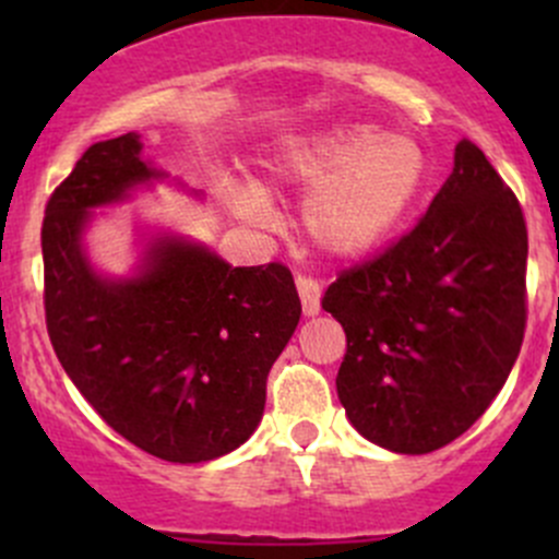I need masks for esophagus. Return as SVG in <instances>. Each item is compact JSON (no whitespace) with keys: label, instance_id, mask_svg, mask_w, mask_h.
<instances>
[{"label":"esophagus","instance_id":"esophagus-1","mask_svg":"<svg viewBox=\"0 0 559 559\" xmlns=\"http://www.w3.org/2000/svg\"><path fill=\"white\" fill-rule=\"evenodd\" d=\"M295 284H297V292H300L302 313H306V316L319 313L321 311V286H319V281L308 278V275H297Z\"/></svg>","mask_w":559,"mask_h":559}]
</instances>
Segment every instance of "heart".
Segmentation results:
<instances>
[{
    "label": "heart",
    "instance_id": "obj_1",
    "mask_svg": "<svg viewBox=\"0 0 559 559\" xmlns=\"http://www.w3.org/2000/svg\"><path fill=\"white\" fill-rule=\"evenodd\" d=\"M273 189H308L300 229L319 251L354 259L379 248L419 200L427 156L414 138L379 123H326L289 138L264 165ZM224 202L238 218L264 224L270 197L253 183H227Z\"/></svg>",
    "mask_w": 559,
    "mask_h": 559
}]
</instances>
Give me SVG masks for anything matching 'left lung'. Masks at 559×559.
Segmentation results:
<instances>
[{
	"label": "left lung",
	"instance_id": "obj_1",
	"mask_svg": "<svg viewBox=\"0 0 559 559\" xmlns=\"http://www.w3.org/2000/svg\"><path fill=\"white\" fill-rule=\"evenodd\" d=\"M520 200L471 140L411 233L321 297L341 321L337 397L359 436L397 454L460 438L520 357L527 321Z\"/></svg>",
	"mask_w": 559,
	"mask_h": 559
}]
</instances>
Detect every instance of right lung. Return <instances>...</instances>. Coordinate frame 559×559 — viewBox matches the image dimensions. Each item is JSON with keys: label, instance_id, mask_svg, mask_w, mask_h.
<instances>
[{"label": "right lung", "instance_id": "right-lung-1", "mask_svg": "<svg viewBox=\"0 0 559 559\" xmlns=\"http://www.w3.org/2000/svg\"><path fill=\"white\" fill-rule=\"evenodd\" d=\"M159 178L140 134L127 132L94 143L56 186L43 218L45 324L61 368L107 425L186 465L251 438L302 308L284 264L233 267L173 233L148 240L129 278L97 273L83 248L92 211Z\"/></svg>", "mask_w": 559, "mask_h": 559}]
</instances>
